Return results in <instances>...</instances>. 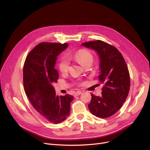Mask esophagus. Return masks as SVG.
<instances>
[{
  "label": "esophagus",
  "mask_w": 150,
  "mask_h": 150,
  "mask_svg": "<svg viewBox=\"0 0 150 150\" xmlns=\"http://www.w3.org/2000/svg\"><path fill=\"white\" fill-rule=\"evenodd\" d=\"M82 94V91H77V92H76L75 93H74V96L76 97V96H79V95H81Z\"/></svg>",
  "instance_id": "34e87169"
}]
</instances>
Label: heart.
<instances>
[{"label":"heart","mask_w":150,"mask_h":150,"mask_svg":"<svg viewBox=\"0 0 150 150\" xmlns=\"http://www.w3.org/2000/svg\"><path fill=\"white\" fill-rule=\"evenodd\" d=\"M69 58L80 63L82 66L89 62L92 63L93 61V57L91 53L86 49L79 50V51L74 52L73 54L70 55ZM69 61L64 58L60 60L59 64V68L62 73L67 72L69 69Z\"/></svg>","instance_id":"obj_1"}]
</instances>
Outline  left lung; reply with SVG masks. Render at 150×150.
Masks as SVG:
<instances>
[{"mask_svg": "<svg viewBox=\"0 0 150 150\" xmlns=\"http://www.w3.org/2000/svg\"><path fill=\"white\" fill-rule=\"evenodd\" d=\"M81 45L97 53L100 71L98 77L104 84L101 96L91 93L88 109L96 117H110L122 108L129 93L130 76L127 65L118 50L104 41H89Z\"/></svg>", "mask_w": 150, "mask_h": 150, "instance_id": "left-lung-1", "label": "left lung"}]
</instances>
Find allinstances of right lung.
<instances>
[{"instance_id":"right-lung-1","label":"right lung","mask_w":150,"mask_h":150,"mask_svg":"<svg viewBox=\"0 0 150 150\" xmlns=\"http://www.w3.org/2000/svg\"><path fill=\"white\" fill-rule=\"evenodd\" d=\"M68 46L67 43L42 42L28 54L23 68L24 87L28 99L42 117L55 124L68 117L74 99L68 94L56 95L52 86L59 77L55 69L57 56Z\"/></svg>"}]
</instances>
